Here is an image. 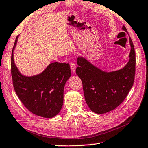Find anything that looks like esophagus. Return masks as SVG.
Listing matches in <instances>:
<instances>
[{
  "label": "esophagus",
  "instance_id": "esophagus-1",
  "mask_svg": "<svg viewBox=\"0 0 148 148\" xmlns=\"http://www.w3.org/2000/svg\"><path fill=\"white\" fill-rule=\"evenodd\" d=\"M70 68H71V70L73 73H75V70H76V65H75V63L73 62H71L70 63Z\"/></svg>",
  "mask_w": 148,
  "mask_h": 148
}]
</instances>
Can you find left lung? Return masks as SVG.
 Masks as SVG:
<instances>
[{
    "mask_svg": "<svg viewBox=\"0 0 148 148\" xmlns=\"http://www.w3.org/2000/svg\"><path fill=\"white\" fill-rule=\"evenodd\" d=\"M123 30L127 32L125 26ZM129 61L121 70L105 72L82 57L77 58L76 73L82 82L85 99L93 112L103 114L115 109L132 88L136 73V52L129 37Z\"/></svg>",
    "mask_w": 148,
    "mask_h": 148,
    "instance_id": "obj_1",
    "label": "left lung"
}]
</instances>
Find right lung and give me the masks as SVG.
Returning a JSON list of instances; mask_svg holds the SVG:
<instances>
[{
	"label": "right lung",
	"mask_w": 148,
	"mask_h": 148,
	"mask_svg": "<svg viewBox=\"0 0 148 148\" xmlns=\"http://www.w3.org/2000/svg\"><path fill=\"white\" fill-rule=\"evenodd\" d=\"M18 38V36L12 48L11 60V76L16 93L32 113L47 119L54 117L63 106L64 85L71 75L70 64L56 62L49 64L40 74L29 77L23 76L13 60Z\"/></svg>",
	"instance_id": "add662e5"
}]
</instances>
